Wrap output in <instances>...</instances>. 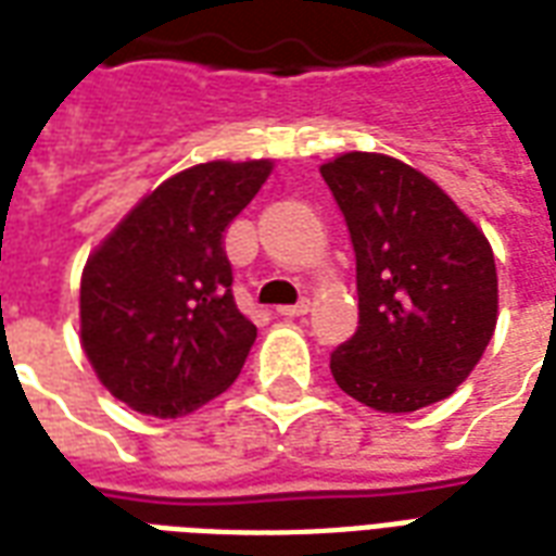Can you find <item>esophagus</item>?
<instances>
[{
	"instance_id": "esophagus-1",
	"label": "esophagus",
	"mask_w": 556,
	"mask_h": 556,
	"mask_svg": "<svg viewBox=\"0 0 556 556\" xmlns=\"http://www.w3.org/2000/svg\"><path fill=\"white\" fill-rule=\"evenodd\" d=\"M279 315H286V318H300V315H306L309 312V300H300L294 306H279Z\"/></svg>"
}]
</instances>
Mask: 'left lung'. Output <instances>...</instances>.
Segmentation results:
<instances>
[{"mask_svg": "<svg viewBox=\"0 0 556 556\" xmlns=\"http://www.w3.org/2000/svg\"><path fill=\"white\" fill-rule=\"evenodd\" d=\"M320 176L351 232L359 291V327L332 351V380L380 413L442 401L495 332L486 236L433 179L389 155L348 152Z\"/></svg>", "mask_w": 556, "mask_h": 556, "instance_id": "obj_1", "label": "left lung"}]
</instances>
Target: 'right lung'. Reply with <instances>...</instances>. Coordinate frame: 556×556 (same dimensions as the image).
Returning a JSON list of instances; mask_svg holds the SVG:
<instances>
[{
  "label": "right lung",
  "mask_w": 556,
  "mask_h": 556,
  "mask_svg": "<svg viewBox=\"0 0 556 556\" xmlns=\"http://www.w3.org/2000/svg\"><path fill=\"white\" fill-rule=\"evenodd\" d=\"M270 162L170 176L123 217L81 274V348L117 401L176 418L226 392L256 327L238 312L224 232Z\"/></svg>",
  "instance_id": "1"
}]
</instances>
